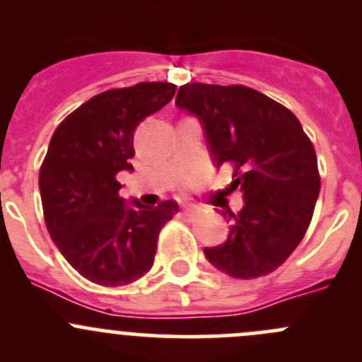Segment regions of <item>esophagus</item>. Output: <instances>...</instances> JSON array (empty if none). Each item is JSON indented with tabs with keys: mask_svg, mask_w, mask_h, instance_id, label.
<instances>
[{
	"mask_svg": "<svg viewBox=\"0 0 362 362\" xmlns=\"http://www.w3.org/2000/svg\"><path fill=\"white\" fill-rule=\"evenodd\" d=\"M180 215L184 218H191L192 215H194V210H192V206H184V208H182Z\"/></svg>",
	"mask_w": 362,
	"mask_h": 362,
	"instance_id": "34e87169",
	"label": "esophagus"
}]
</instances>
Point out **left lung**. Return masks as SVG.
<instances>
[{
  "label": "left lung",
  "mask_w": 362,
  "mask_h": 362,
  "mask_svg": "<svg viewBox=\"0 0 362 362\" xmlns=\"http://www.w3.org/2000/svg\"><path fill=\"white\" fill-rule=\"evenodd\" d=\"M203 122L217 168L233 166L243 192L222 245L204 247L208 261L242 280L269 275L293 254L312 222L320 175L313 144L289 108L247 86L185 83L175 100Z\"/></svg>",
  "instance_id": "obj_1"
}]
</instances>
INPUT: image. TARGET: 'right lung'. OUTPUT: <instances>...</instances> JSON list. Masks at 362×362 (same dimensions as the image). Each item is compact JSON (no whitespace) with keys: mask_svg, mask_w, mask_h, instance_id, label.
Listing matches in <instances>:
<instances>
[{"mask_svg":"<svg viewBox=\"0 0 362 362\" xmlns=\"http://www.w3.org/2000/svg\"><path fill=\"white\" fill-rule=\"evenodd\" d=\"M170 82H140L90 98L57 126L40 168L47 229L64 259L98 286L136 282L154 264L160 229L178 204H126L117 173L133 170L138 124L171 101Z\"/></svg>","mask_w":362,"mask_h":362,"instance_id":"right-lung-1","label":"right lung"}]
</instances>
